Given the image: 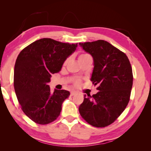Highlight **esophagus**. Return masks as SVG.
Segmentation results:
<instances>
[{"mask_svg": "<svg viewBox=\"0 0 151 151\" xmlns=\"http://www.w3.org/2000/svg\"><path fill=\"white\" fill-rule=\"evenodd\" d=\"M75 94H76V92H75V91H71V92H70V96H74Z\"/></svg>", "mask_w": 151, "mask_h": 151, "instance_id": "esophagus-1", "label": "esophagus"}]
</instances>
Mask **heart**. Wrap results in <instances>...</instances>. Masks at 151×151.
I'll return each mask as SVG.
<instances>
[{
    "mask_svg": "<svg viewBox=\"0 0 151 151\" xmlns=\"http://www.w3.org/2000/svg\"><path fill=\"white\" fill-rule=\"evenodd\" d=\"M86 57H91L90 56H89L87 54H83V55H81L80 56L78 57V59H81V58H86ZM79 81H77L76 82V85H79Z\"/></svg>",
    "mask_w": 151,
    "mask_h": 151,
    "instance_id": "obj_1",
    "label": "heart"
}]
</instances>
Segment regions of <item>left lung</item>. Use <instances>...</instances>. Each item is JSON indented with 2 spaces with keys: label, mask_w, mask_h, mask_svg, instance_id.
I'll list each match as a JSON object with an SVG mask.
<instances>
[{
  "label": "left lung",
  "mask_w": 151,
  "mask_h": 151,
  "mask_svg": "<svg viewBox=\"0 0 151 151\" xmlns=\"http://www.w3.org/2000/svg\"><path fill=\"white\" fill-rule=\"evenodd\" d=\"M78 45L93 58L91 81L99 91L92 96H84L78 111L92 126L105 127L121 115L129 103L133 81L131 63L124 52L105 40Z\"/></svg>",
  "instance_id": "1"
}]
</instances>
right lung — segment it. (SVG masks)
Masks as SVG:
<instances>
[{"mask_svg": "<svg viewBox=\"0 0 151 151\" xmlns=\"http://www.w3.org/2000/svg\"><path fill=\"white\" fill-rule=\"evenodd\" d=\"M77 46L44 38L27 46L18 56L14 70L15 93L22 111L36 123L47 124L60 115L69 91L55 89L51 93L47 84Z\"/></svg>", "mask_w": 151, "mask_h": 151, "instance_id": "1", "label": "right lung"}]
</instances>
